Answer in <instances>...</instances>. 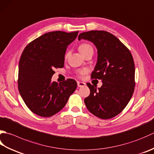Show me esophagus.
Instances as JSON below:
<instances>
[{"instance_id":"1","label":"esophagus","mask_w":154,"mask_h":154,"mask_svg":"<svg viewBox=\"0 0 154 154\" xmlns=\"http://www.w3.org/2000/svg\"><path fill=\"white\" fill-rule=\"evenodd\" d=\"M85 85V83L83 82H81V81H77V86L78 87H82Z\"/></svg>"}]
</instances>
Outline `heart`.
<instances>
[{"mask_svg":"<svg viewBox=\"0 0 154 154\" xmlns=\"http://www.w3.org/2000/svg\"><path fill=\"white\" fill-rule=\"evenodd\" d=\"M89 49H93V48L91 45L87 43L81 44L79 47V51H80V53L82 54V55H83L87 51H88ZM68 55H69V53H66V54L65 55V58L67 59L68 57ZM86 72L87 71L85 69H82V70H80L78 71V75H79V76H82V75H85L86 73Z\"/></svg>","mask_w":154,"mask_h":154,"instance_id":"b5f03b06","label":"heart"}]
</instances>
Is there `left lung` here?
<instances>
[{
	"label": "left lung",
	"mask_w": 154,
	"mask_h": 154,
	"mask_svg": "<svg viewBox=\"0 0 154 154\" xmlns=\"http://www.w3.org/2000/svg\"><path fill=\"white\" fill-rule=\"evenodd\" d=\"M78 39L91 41L97 49V62L91 79H101L100 88L87 83L90 95L85 99L86 107L93 115L111 119L124 109L135 87V65L129 50L116 36L104 31L79 34Z\"/></svg>",
	"instance_id": "left-lung-1"
}]
</instances>
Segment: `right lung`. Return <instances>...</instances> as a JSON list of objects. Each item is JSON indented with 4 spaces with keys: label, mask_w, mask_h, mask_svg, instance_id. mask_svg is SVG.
Segmentation results:
<instances>
[{
    "label": "right lung",
    "mask_w": 154,
    "mask_h": 154,
    "mask_svg": "<svg viewBox=\"0 0 154 154\" xmlns=\"http://www.w3.org/2000/svg\"><path fill=\"white\" fill-rule=\"evenodd\" d=\"M79 31H53L31 42L21 55L18 87L24 102L37 116L51 117L61 111L77 88V82L68 79L58 84L51 82L55 68L64 66L68 45Z\"/></svg>",
    "instance_id": "add662e5"
}]
</instances>
